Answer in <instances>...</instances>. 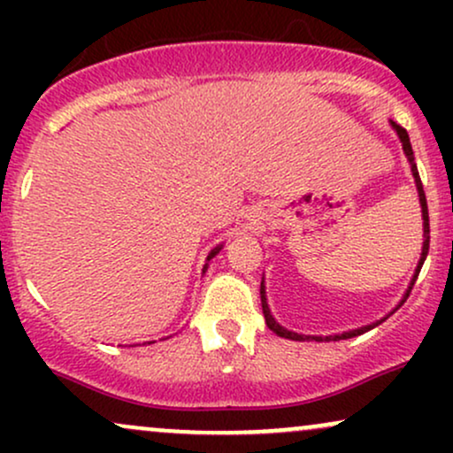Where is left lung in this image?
<instances>
[{
    "label": "left lung",
    "mask_w": 453,
    "mask_h": 453,
    "mask_svg": "<svg viewBox=\"0 0 453 453\" xmlns=\"http://www.w3.org/2000/svg\"><path fill=\"white\" fill-rule=\"evenodd\" d=\"M204 266H206V264H204ZM264 317H266V326L273 327V313H270L268 306H266V309H264Z\"/></svg>",
    "instance_id": "left-lung-1"
}]
</instances>
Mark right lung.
I'll return each mask as SVG.
<instances>
[{"instance_id": "obj_1", "label": "right lung", "mask_w": 453, "mask_h": 453, "mask_svg": "<svg viewBox=\"0 0 453 453\" xmlns=\"http://www.w3.org/2000/svg\"><path fill=\"white\" fill-rule=\"evenodd\" d=\"M392 127H394V132H396V136H398V140H400V144H403V150H404V157H407V161H409V165H411V174H413V179H415V187H418V196H419V206H422V219H424V244H422V253H419V264H418V273H419V268H422V264H424V259H426V256H428V244H430V223H428V204H426V196H424V187H422V180H419V173H418V165H415V157H413V149H411V142H409V134L404 132L403 127L400 126H394L392 123ZM259 296H262V311L266 309L268 306V303H266V280H264V277H262V288H259ZM270 330L274 332V334L277 336H283V339H289V341H309V339H313V341H324L321 339V336H303V334H296V332H289V330H285L283 326H279L277 321H274V317H273V327H270ZM366 330H371V326L368 327H362V330H351V332H345V334H334V336H326V341H341V339H351V336H357V334H362V332H366Z\"/></svg>"}]
</instances>
